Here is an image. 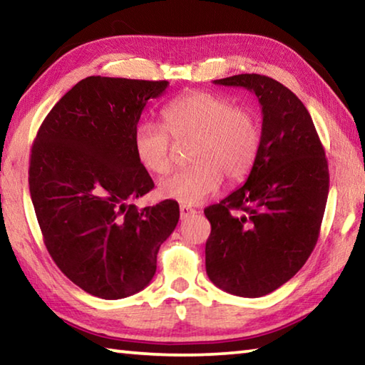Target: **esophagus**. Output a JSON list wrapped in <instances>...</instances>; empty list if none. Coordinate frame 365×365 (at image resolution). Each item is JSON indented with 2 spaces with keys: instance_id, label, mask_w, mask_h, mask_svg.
<instances>
[{
  "instance_id": "34e87169",
  "label": "esophagus",
  "mask_w": 365,
  "mask_h": 365,
  "mask_svg": "<svg viewBox=\"0 0 365 365\" xmlns=\"http://www.w3.org/2000/svg\"><path fill=\"white\" fill-rule=\"evenodd\" d=\"M196 212H197L196 209L190 207V206H185V205H180V217L182 219H188V217H191V215H195Z\"/></svg>"
}]
</instances>
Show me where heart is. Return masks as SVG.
I'll return each instance as SVG.
<instances>
[{"instance_id": "obj_1", "label": "heart", "mask_w": 365, "mask_h": 365, "mask_svg": "<svg viewBox=\"0 0 365 365\" xmlns=\"http://www.w3.org/2000/svg\"><path fill=\"white\" fill-rule=\"evenodd\" d=\"M164 125L143 120L133 130L138 163L153 174L172 168V138L193 140L190 165L159 183L160 196L185 206H196L217 193L222 175L242 182L255 168L261 150V127L256 114L237 108L230 98L195 91L177 98L163 110Z\"/></svg>"}]
</instances>
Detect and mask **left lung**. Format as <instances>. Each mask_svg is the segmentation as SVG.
<instances>
[{
    "label": "left lung",
    "mask_w": 365,
    "mask_h": 365,
    "mask_svg": "<svg viewBox=\"0 0 365 365\" xmlns=\"http://www.w3.org/2000/svg\"><path fill=\"white\" fill-rule=\"evenodd\" d=\"M242 86L262 108L261 150L243 187L205 209L209 280L261 298L296 275L317 243L329 196V164L311 114L292 90L259 73L214 80Z\"/></svg>",
    "instance_id": "1"
}]
</instances>
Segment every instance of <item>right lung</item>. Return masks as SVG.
<instances>
[{
  "mask_svg": "<svg viewBox=\"0 0 365 365\" xmlns=\"http://www.w3.org/2000/svg\"><path fill=\"white\" fill-rule=\"evenodd\" d=\"M168 86L86 77L54 104L34 141L29 185L46 250L67 279L98 298L150 285L180 217L174 200L143 209L132 202L154 188L135 156L133 130Z\"/></svg>",
  "mask_w": 365,
  "mask_h": 365,
  "instance_id": "right-lung-1",
  "label": "right lung"
}]
</instances>
